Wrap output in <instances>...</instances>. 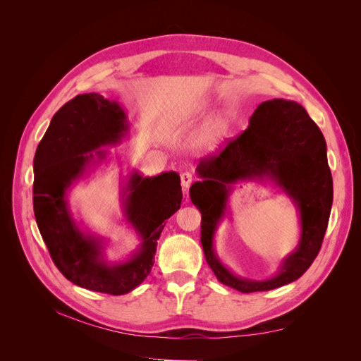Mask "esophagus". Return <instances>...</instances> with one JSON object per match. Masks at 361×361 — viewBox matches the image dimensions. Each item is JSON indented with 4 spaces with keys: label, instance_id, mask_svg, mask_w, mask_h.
Segmentation results:
<instances>
[{
    "label": "esophagus",
    "instance_id": "obj_1",
    "mask_svg": "<svg viewBox=\"0 0 361 361\" xmlns=\"http://www.w3.org/2000/svg\"><path fill=\"white\" fill-rule=\"evenodd\" d=\"M181 185L184 188V192H187V188L190 187L192 181H193V174L188 173V171H184V173H181Z\"/></svg>",
    "mask_w": 361,
    "mask_h": 361
}]
</instances>
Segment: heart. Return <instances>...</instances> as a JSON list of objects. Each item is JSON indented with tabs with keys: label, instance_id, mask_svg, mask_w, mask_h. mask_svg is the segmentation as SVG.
<instances>
[{
	"label": "heart",
	"instance_id": "b5f03b06",
	"mask_svg": "<svg viewBox=\"0 0 361 361\" xmlns=\"http://www.w3.org/2000/svg\"><path fill=\"white\" fill-rule=\"evenodd\" d=\"M225 128H226V124L224 121H219L211 131L206 133V135L202 139V143L206 147H214L216 145V142L219 140V137L224 135Z\"/></svg>",
	"mask_w": 361,
	"mask_h": 361
}]
</instances>
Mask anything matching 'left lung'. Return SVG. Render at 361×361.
Wrapping results in <instances>:
<instances>
[{
    "label": "left lung",
    "mask_w": 361,
    "mask_h": 361,
    "mask_svg": "<svg viewBox=\"0 0 361 361\" xmlns=\"http://www.w3.org/2000/svg\"><path fill=\"white\" fill-rule=\"evenodd\" d=\"M196 171L202 180L190 187V199L202 214L200 241L206 262L219 282L240 293L269 291L298 279L310 268L328 228L334 187L325 137L300 104L286 99L262 102L249 127L226 143L219 155L203 158ZM263 175L274 178L295 200L302 235L296 252L284 259L275 277L252 281L223 267L213 250V237L231 184Z\"/></svg>",
    "instance_id": "left-lung-1"
}]
</instances>
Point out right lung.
<instances>
[{
  "mask_svg": "<svg viewBox=\"0 0 361 361\" xmlns=\"http://www.w3.org/2000/svg\"><path fill=\"white\" fill-rule=\"evenodd\" d=\"M127 130L126 114L117 102L99 93L78 94L55 112L33 159V211L52 262L75 286L111 295L130 293L150 274L165 219L180 209L183 199L174 171L157 177L131 174L123 206L142 244L124 262L104 260L101 241L79 230L68 209V187L86 173L94 157L105 159L106 152L97 148L118 143Z\"/></svg>",
  "mask_w": 361,
  "mask_h": 361,
  "instance_id": "1",
  "label": "right lung"
}]
</instances>
